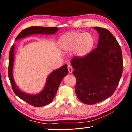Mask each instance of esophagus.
Returning <instances> with one entry per match:
<instances>
[{"mask_svg": "<svg viewBox=\"0 0 132 132\" xmlns=\"http://www.w3.org/2000/svg\"><path fill=\"white\" fill-rule=\"evenodd\" d=\"M68 70L69 71V73H71L73 72V68L71 65H68Z\"/></svg>", "mask_w": 132, "mask_h": 132, "instance_id": "1", "label": "esophagus"}]
</instances>
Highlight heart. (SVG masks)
<instances>
[{
	"instance_id": "obj_1",
	"label": "heart",
	"mask_w": 132,
	"mask_h": 132,
	"mask_svg": "<svg viewBox=\"0 0 132 132\" xmlns=\"http://www.w3.org/2000/svg\"><path fill=\"white\" fill-rule=\"evenodd\" d=\"M95 38L91 34L81 32H70L59 39L58 45L65 52L74 51L77 57H83L88 54L93 49Z\"/></svg>"
}]
</instances>
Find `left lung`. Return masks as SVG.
Here are the masks:
<instances>
[{"label": "left lung", "instance_id": "obj_1", "mask_svg": "<svg viewBox=\"0 0 132 132\" xmlns=\"http://www.w3.org/2000/svg\"><path fill=\"white\" fill-rule=\"evenodd\" d=\"M99 34L97 47L86 56L73 58L71 64L77 79L75 93L80 101L93 105L111 96L122 75L120 46L110 32L93 27Z\"/></svg>", "mask_w": 132, "mask_h": 132}]
</instances>
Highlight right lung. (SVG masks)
<instances>
[{"label":"right lung","instance_id":"obj_1","mask_svg":"<svg viewBox=\"0 0 132 132\" xmlns=\"http://www.w3.org/2000/svg\"><path fill=\"white\" fill-rule=\"evenodd\" d=\"M59 30L57 27L32 26L22 30L16 38L17 41L31 35H54ZM15 44L11 48L9 53L8 76L14 93L30 105L35 107H42L52 102L58 90L60 83L68 74L67 65L65 64L55 69L48 75L43 90L37 94H28L22 91L16 85L13 77V69L15 60Z\"/></svg>","mask_w":132,"mask_h":132}]
</instances>
